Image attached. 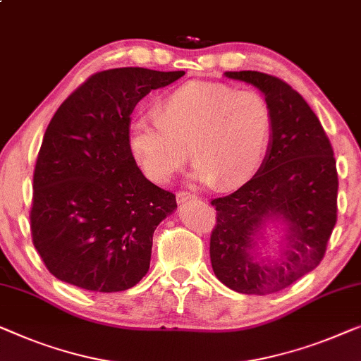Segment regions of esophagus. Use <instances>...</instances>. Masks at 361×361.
I'll return each instance as SVG.
<instances>
[{
    "label": "esophagus",
    "mask_w": 361,
    "mask_h": 361,
    "mask_svg": "<svg viewBox=\"0 0 361 361\" xmlns=\"http://www.w3.org/2000/svg\"><path fill=\"white\" fill-rule=\"evenodd\" d=\"M195 195H193V193H190V192H179L177 193V202L179 203H185V202H193L195 200Z\"/></svg>",
    "instance_id": "34e87169"
}]
</instances>
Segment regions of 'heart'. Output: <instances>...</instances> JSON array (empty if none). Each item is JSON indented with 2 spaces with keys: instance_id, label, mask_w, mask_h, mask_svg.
<instances>
[{
  "instance_id": "heart-1",
  "label": "heart",
  "mask_w": 361,
  "mask_h": 361,
  "mask_svg": "<svg viewBox=\"0 0 361 361\" xmlns=\"http://www.w3.org/2000/svg\"><path fill=\"white\" fill-rule=\"evenodd\" d=\"M274 137V112L264 94L221 82L190 81L156 104V116L130 123L128 146L143 174L166 184L185 164L193 179L223 190L244 185L262 168Z\"/></svg>"
}]
</instances>
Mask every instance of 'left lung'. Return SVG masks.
Here are the masks:
<instances>
[{
    "instance_id": "8db88e82",
    "label": "left lung",
    "mask_w": 361,
    "mask_h": 361,
    "mask_svg": "<svg viewBox=\"0 0 361 361\" xmlns=\"http://www.w3.org/2000/svg\"><path fill=\"white\" fill-rule=\"evenodd\" d=\"M249 82L274 112V137L262 168L226 197L213 198L216 224L210 259L216 279L238 293L269 295L314 270L337 221L338 177L319 118L290 85L259 71H226ZM267 222L286 226L279 258L260 259Z\"/></svg>"
}]
</instances>
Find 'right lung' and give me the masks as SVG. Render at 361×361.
Listing matches in <instances>:
<instances>
[{"mask_svg": "<svg viewBox=\"0 0 361 361\" xmlns=\"http://www.w3.org/2000/svg\"><path fill=\"white\" fill-rule=\"evenodd\" d=\"M184 71L114 68L68 96L45 130L34 169L32 241L51 275L80 288H132L149 269L153 233L177 208L128 146L133 109Z\"/></svg>", "mask_w": 361, "mask_h": 361, "instance_id": "1", "label": "right lung"}]
</instances>
